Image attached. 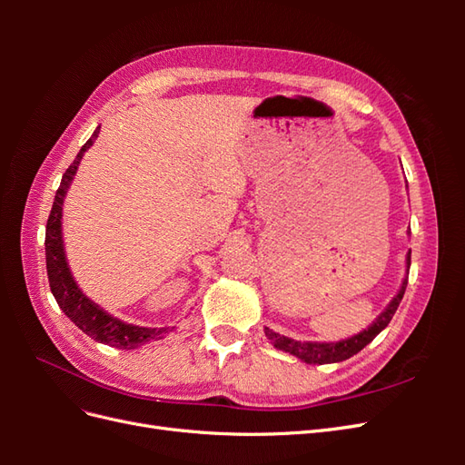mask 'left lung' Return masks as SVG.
Segmentation results:
<instances>
[{
  "label": "left lung",
  "mask_w": 465,
  "mask_h": 465,
  "mask_svg": "<svg viewBox=\"0 0 465 465\" xmlns=\"http://www.w3.org/2000/svg\"><path fill=\"white\" fill-rule=\"evenodd\" d=\"M410 260H411V252L407 254V262H410ZM405 287H407V279L403 281V285H401L400 292L396 294V299H393L388 304L386 311L376 318L372 326L369 330H364L362 333L355 335V337H349V340H345V341H340V343H311V341H304V343H301V341L289 340V337H285V335H279L270 328H265V335H267V340H270L277 349L285 351V353H291L294 357H299L301 361H304L308 364H328V362L345 361L349 357L357 355L362 347H367L374 340V337L388 326L390 320L393 318V314H396L401 299H403Z\"/></svg>",
  "instance_id": "8db88e82"
}]
</instances>
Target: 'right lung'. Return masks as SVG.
I'll list each match as a JSON object with an SVG mask.
<instances>
[{
    "mask_svg": "<svg viewBox=\"0 0 465 465\" xmlns=\"http://www.w3.org/2000/svg\"><path fill=\"white\" fill-rule=\"evenodd\" d=\"M98 130H101V125L94 130L89 142L81 147L75 161L69 164V168L64 173L62 184H60L58 192H55L54 205H52V211L48 215V223H46V241H45L48 281H50V289H52L55 302H58V306L65 312V316L72 320L81 331H85L89 337H93V340L101 341L104 345H110V347L135 349L151 340H157V337H161L166 330L164 328H161V330L139 328V326H132V323H124L118 318L108 316L103 308H98V304L91 302L85 294L79 291L72 273H69V267H67L65 254H64L62 221H60L62 219V203H64L69 184H72L83 153H85L93 145V142L98 137Z\"/></svg>",
    "mask_w": 465,
    "mask_h": 465,
    "instance_id": "1",
    "label": "right lung"
}]
</instances>
